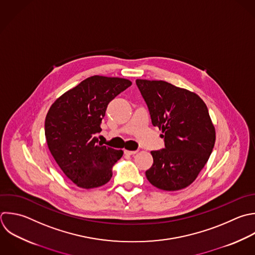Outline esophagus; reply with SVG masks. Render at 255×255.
I'll use <instances>...</instances> for the list:
<instances>
[{
  "mask_svg": "<svg viewBox=\"0 0 255 255\" xmlns=\"http://www.w3.org/2000/svg\"><path fill=\"white\" fill-rule=\"evenodd\" d=\"M136 152H137V150H125V153H126V154H128V155L135 154Z\"/></svg>",
  "mask_w": 255,
  "mask_h": 255,
  "instance_id": "esophagus-1",
  "label": "esophagus"
}]
</instances>
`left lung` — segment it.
Wrapping results in <instances>:
<instances>
[{"instance_id":"obj_1","label":"left lung","mask_w":255,"mask_h":255,"mask_svg":"<svg viewBox=\"0 0 255 255\" xmlns=\"http://www.w3.org/2000/svg\"><path fill=\"white\" fill-rule=\"evenodd\" d=\"M153 127L162 130L164 148L150 151L147 180L162 190L188 186L207 162L215 142L208 110L194 93L163 81L136 80Z\"/></svg>"}]
</instances>
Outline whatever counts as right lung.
I'll use <instances>...</instances> for the list:
<instances>
[{"label": "right lung", "mask_w": 255, "mask_h": 255, "mask_svg": "<svg viewBox=\"0 0 255 255\" xmlns=\"http://www.w3.org/2000/svg\"><path fill=\"white\" fill-rule=\"evenodd\" d=\"M131 86L128 80L93 76L65 93L45 122L49 149L63 172L82 188L99 187L113 176L123 150L103 145L96 136L108 105Z\"/></svg>", "instance_id": "obj_1"}]
</instances>
